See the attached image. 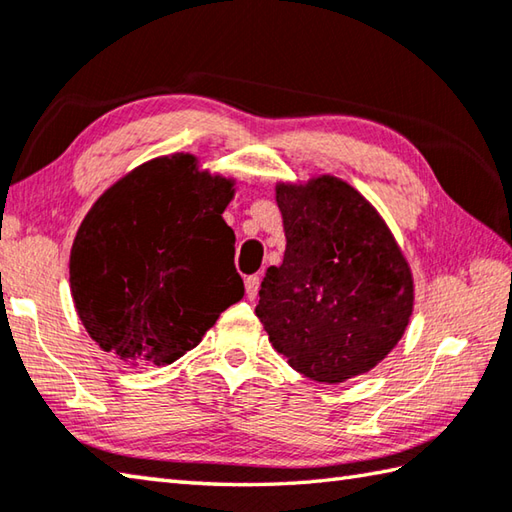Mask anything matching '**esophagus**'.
<instances>
[{"label": "esophagus", "instance_id": "34e87169", "mask_svg": "<svg viewBox=\"0 0 512 512\" xmlns=\"http://www.w3.org/2000/svg\"><path fill=\"white\" fill-rule=\"evenodd\" d=\"M259 282H262V279H259V275H250V277H246L244 286H246V297H248V299H255V297H257Z\"/></svg>", "mask_w": 512, "mask_h": 512}]
</instances>
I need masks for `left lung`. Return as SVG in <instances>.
I'll list each match as a JSON object with an SVG mask.
<instances>
[{
	"mask_svg": "<svg viewBox=\"0 0 512 512\" xmlns=\"http://www.w3.org/2000/svg\"><path fill=\"white\" fill-rule=\"evenodd\" d=\"M286 253L255 313L297 373L342 384L373 370L410 324L415 282L377 208L335 175L277 182Z\"/></svg>",
	"mask_w": 512,
	"mask_h": 512,
	"instance_id": "8db88e82",
	"label": "left lung"
}]
</instances>
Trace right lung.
Masks as SVG:
<instances>
[{
	"label": "right lung",
	"instance_id": "1",
	"mask_svg": "<svg viewBox=\"0 0 512 512\" xmlns=\"http://www.w3.org/2000/svg\"><path fill=\"white\" fill-rule=\"evenodd\" d=\"M235 179L190 153L144 162L88 210L70 248V295L86 333L130 366H166L244 297L224 210Z\"/></svg>",
	"mask_w": 512,
	"mask_h": 512
}]
</instances>
